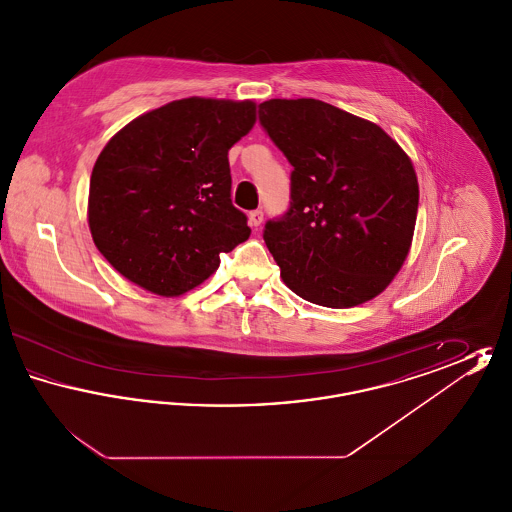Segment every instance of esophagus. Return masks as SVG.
I'll list each match as a JSON object with an SVG mask.
<instances>
[{
    "label": "esophagus",
    "instance_id": "esophagus-1",
    "mask_svg": "<svg viewBox=\"0 0 512 512\" xmlns=\"http://www.w3.org/2000/svg\"><path fill=\"white\" fill-rule=\"evenodd\" d=\"M249 224H251L253 228H259V226L263 224V211H261V209H255V211L249 213Z\"/></svg>",
    "mask_w": 512,
    "mask_h": 512
}]
</instances>
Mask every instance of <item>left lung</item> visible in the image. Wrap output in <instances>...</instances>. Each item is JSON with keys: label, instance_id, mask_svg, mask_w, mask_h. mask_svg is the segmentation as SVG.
I'll use <instances>...</instances> for the list:
<instances>
[{"label": "left lung", "instance_id": "1", "mask_svg": "<svg viewBox=\"0 0 512 512\" xmlns=\"http://www.w3.org/2000/svg\"><path fill=\"white\" fill-rule=\"evenodd\" d=\"M259 121L293 167L290 209L263 234L284 284L332 309L380 295L413 244L411 157L378 124L318 99H268Z\"/></svg>", "mask_w": 512, "mask_h": 512}]
</instances>
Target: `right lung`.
Here are the masks:
<instances>
[{
  "mask_svg": "<svg viewBox=\"0 0 512 512\" xmlns=\"http://www.w3.org/2000/svg\"><path fill=\"white\" fill-rule=\"evenodd\" d=\"M257 103L186 98L147 111L101 149L88 226L126 280L161 297L203 284L251 234L230 199L228 149L253 128Z\"/></svg>",
  "mask_w": 512,
  "mask_h": 512,
  "instance_id": "obj_1",
  "label": "right lung"
}]
</instances>
